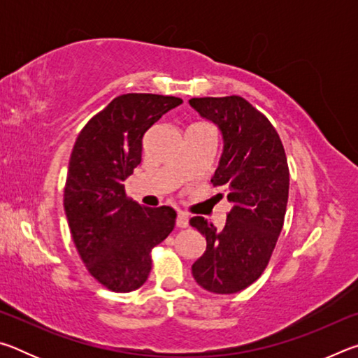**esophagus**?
<instances>
[{"label": "esophagus", "mask_w": 358, "mask_h": 358, "mask_svg": "<svg viewBox=\"0 0 358 358\" xmlns=\"http://www.w3.org/2000/svg\"><path fill=\"white\" fill-rule=\"evenodd\" d=\"M187 224H189V216H187V213H185V211H178L177 227L185 229V227H187Z\"/></svg>", "instance_id": "34e87169"}]
</instances>
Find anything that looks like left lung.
I'll use <instances>...</instances> for the list:
<instances>
[{"mask_svg":"<svg viewBox=\"0 0 358 358\" xmlns=\"http://www.w3.org/2000/svg\"><path fill=\"white\" fill-rule=\"evenodd\" d=\"M191 107L217 126L222 155L211 183L232 203L216 229L202 216L189 220L207 240L192 264L197 284L213 294H235L262 275L280 237L289 197V167L268 118L240 96L192 98Z\"/></svg>","mask_w":358,"mask_h":358,"instance_id":"8db88e82","label":"left lung"}]
</instances>
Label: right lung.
Segmentation results:
<instances>
[{
  "instance_id": "add662e5",
  "label": "right lung",
  "mask_w": 358,
  "mask_h": 358,
  "mask_svg": "<svg viewBox=\"0 0 358 358\" xmlns=\"http://www.w3.org/2000/svg\"><path fill=\"white\" fill-rule=\"evenodd\" d=\"M180 98L129 93L115 98L78 134L64 186V213L94 280L113 292L147 281L151 250L172 232L177 213L126 197L124 180L142 161V138Z\"/></svg>"
}]
</instances>
